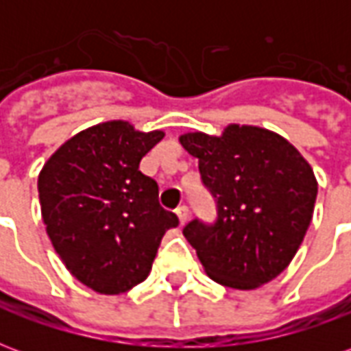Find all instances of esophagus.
Here are the masks:
<instances>
[{"label": "esophagus", "instance_id": "esophagus-1", "mask_svg": "<svg viewBox=\"0 0 351 351\" xmlns=\"http://www.w3.org/2000/svg\"><path fill=\"white\" fill-rule=\"evenodd\" d=\"M176 216H178V220H180V223H186L188 221V216H190V210H188V206L186 205H180L178 208H176Z\"/></svg>", "mask_w": 351, "mask_h": 351}]
</instances>
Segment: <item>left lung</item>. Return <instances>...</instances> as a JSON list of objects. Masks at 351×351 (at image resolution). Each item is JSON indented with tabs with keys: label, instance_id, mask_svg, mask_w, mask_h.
I'll list each match as a JSON object with an SVG mask.
<instances>
[{
	"label": "left lung",
	"instance_id": "obj_1",
	"mask_svg": "<svg viewBox=\"0 0 351 351\" xmlns=\"http://www.w3.org/2000/svg\"><path fill=\"white\" fill-rule=\"evenodd\" d=\"M180 143L199 160L216 220L193 218L182 233L206 274L221 286L254 289L286 269L312 220L314 171L293 145L254 125H228L221 137L186 133Z\"/></svg>",
	"mask_w": 351,
	"mask_h": 351
}]
</instances>
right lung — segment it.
I'll use <instances>...</instances> for the list:
<instances>
[{
	"instance_id": "1",
	"label": "right lung",
	"mask_w": 351,
	"mask_h": 351,
	"mask_svg": "<svg viewBox=\"0 0 351 351\" xmlns=\"http://www.w3.org/2000/svg\"><path fill=\"white\" fill-rule=\"evenodd\" d=\"M163 138L122 120L80 131L43 167V221L73 276L93 291L118 295L152 269L165 231L178 226L160 205V188L138 163Z\"/></svg>"
}]
</instances>
